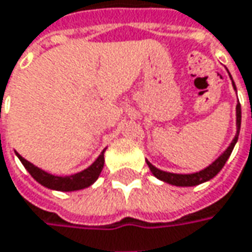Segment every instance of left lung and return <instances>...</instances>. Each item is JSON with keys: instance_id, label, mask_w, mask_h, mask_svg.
I'll return each mask as SVG.
<instances>
[{"instance_id": "8db88e82", "label": "left lung", "mask_w": 252, "mask_h": 252, "mask_svg": "<svg viewBox=\"0 0 252 252\" xmlns=\"http://www.w3.org/2000/svg\"><path fill=\"white\" fill-rule=\"evenodd\" d=\"M231 77V75H229ZM232 80V78H231ZM232 85L235 88V84L232 81ZM240 126H241V105L240 102L237 104V134L234 137L232 142L229 144V147L215 159L211 165H208L207 168L201 170L200 172H194V174H172V172H167V171H161L156 168L150 161H147L150 170L153 172V175L157 177L158 180L164 181V183H168L171 185H177V187H192V185H198L205 183V181H210L211 178H214L215 175L222 170V167L225 165L227 159L231 156L232 150H234V145L238 140V134H240Z\"/></svg>"}]
</instances>
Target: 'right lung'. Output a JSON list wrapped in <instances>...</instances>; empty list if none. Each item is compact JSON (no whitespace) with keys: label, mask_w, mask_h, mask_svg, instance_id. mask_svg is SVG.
<instances>
[{"label":"right lung","mask_w":252,"mask_h":252,"mask_svg":"<svg viewBox=\"0 0 252 252\" xmlns=\"http://www.w3.org/2000/svg\"><path fill=\"white\" fill-rule=\"evenodd\" d=\"M104 153H105V150L99 154V157L94 161V164L90 165L87 170L81 171L78 174H74V175H68V177H58V175L48 174L45 171L39 170L35 165H32L30 161H27L18 153H17V157L23 162L25 170L28 171L31 174V177L41 185H44L50 189H57V191H77V189L87 188L95 183L96 178L99 177V174L102 171V167H104Z\"/></svg>","instance_id":"1"}]
</instances>
